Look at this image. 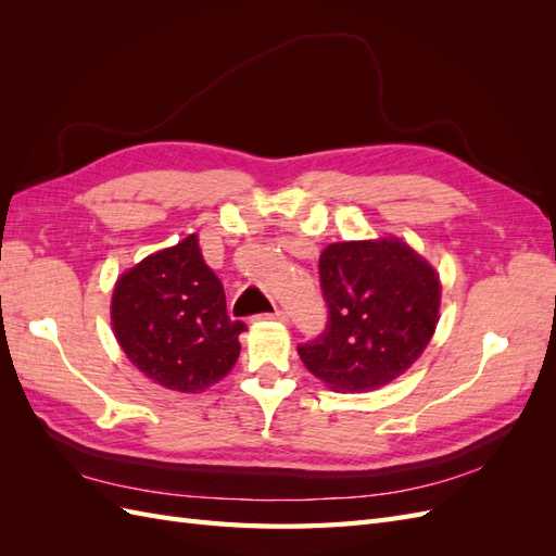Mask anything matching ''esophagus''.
Listing matches in <instances>:
<instances>
[{
  "label": "esophagus",
  "mask_w": 556,
  "mask_h": 556,
  "mask_svg": "<svg viewBox=\"0 0 556 556\" xmlns=\"http://www.w3.org/2000/svg\"><path fill=\"white\" fill-rule=\"evenodd\" d=\"M266 319H278V323H288V313H282V311H276V313H268V315H264Z\"/></svg>",
  "instance_id": "34e87169"
}]
</instances>
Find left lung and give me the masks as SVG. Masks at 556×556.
<instances>
[{
  "mask_svg": "<svg viewBox=\"0 0 556 556\" xmlns=\"http://www.w3.org/2000/svg\"><path fill=\"white\" fill-rule=\"evenodd\" d=\"M319 285L327 327L296 350L308 371L336 392L392 382L422 355L439 325V276L399 239L327 245Z\"/></svg>",
  "mask_w": 556,
  "mask_h": 556,
  "instance_id": "left-lung-1",
  "label": "left lung"
}]
</instances>
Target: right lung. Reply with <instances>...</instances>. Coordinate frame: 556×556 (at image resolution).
Instances as JSON below:
<instances>
[{
	"label": "right lung",
	"instance_id": "right-lung-1",
	"mask_svg": "<svg viewBox=\"0 0 556 556\" xmlns=\"http://www.w3.org/2000/svg\"><path fill=\"white\" fill-rule=\"evenodd\" d=\"M115 339L127 359L174 392H204L237 364L245 331L192 237L146 257L115 282Z\"/></svg>",
	"mask_w": 556,
	"mask_h": 556
}]
</instances>
